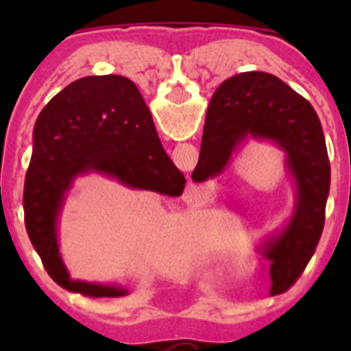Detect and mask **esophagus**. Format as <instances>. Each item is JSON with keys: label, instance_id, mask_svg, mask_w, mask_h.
<instances>
[{"label": "esophagus", "instance_id": "34e87169", "mask_svg": "<svg viewBox=\"0 0 351 351\" xmlns=\"http://www.w3.org/2000/svg\"><path fill=\"white\" fill-rule=\"evenodd\" d=\"M186 195H188L190 198H193V200H198V198L204 197L202 190H200V188H197L195 184H191V182L186 186Z\"/></svg>", "mask_w": 351, "mask_h": 351}]
</instances>
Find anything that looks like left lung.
Listing matches in <instances>:
<instances>
[{"label":"left lung","instance_id":"8db88e82","mask_svg":"<svg viewBox=\"0 0 351 351\" xmlns=\"http://www.w3.org/2000/svg\"><path fill=\"white\" fill-rule=\"evenodd\" d=\"M247 138L274 142L295 184L290 219L262 251L271 260V291L281 293L302 274L324 230L330 188L327 145L320 119L306 98L271 73L244 71L219 84L210 98L191 179L218 178Z\"/></svg>","mask_w":351,"mask_h":351}]
</instances>
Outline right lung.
<instances>
[{"label": "right lung", "mask_w": 351, "mask_h": 351, "mask_svg": "<svg viewBox=\"0 0 351 351\" xmlns=\"http://www.w3.org/2000/svg\"><path fill=\"white\" fill-rule=\"evenodd\" d=\"M86 173L170 197L184 190V176L161 145L141 91L123 75L82 77L43 107L23 198L29 241L56 283L89 297H123V287L71 280L61 258V210L75 179Z\"/></svg>", "instance_id": "1"}]
</instances>
